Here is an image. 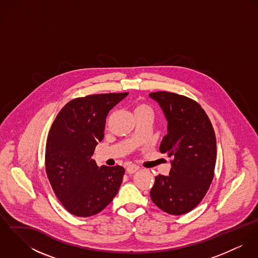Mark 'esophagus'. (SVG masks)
<instances>
[{
    "instance_id": "1",
    "label": "esophagus",
    "mask_w": 258,
    "mask_h": 258,
    "mask_svg": "<svg viewBox=\"0 0 258 258\" xmlns=\"http://www.w3.org/2000/svg\"><path fill=\"white\" fill-rule=\"evenodd\" d=\"M138 170H139V167L136 166V165H129V166L127 167V169H126V171H127L128 174H134V173L137 172Z\"/></svg>"
}]
</instances>
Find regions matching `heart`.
<instances>
[{
  "mask_svg": "<svg viewBox=\"0 0 258 258\" xmlns=\"http://www.w3.org/2000/svg\"><path fill=\"white\" fill-rule=\"evenodd\" d=\"M134 111H135V114H139V113H142V112H151V108L146 104L140 103V104L136 105Z\"/></svg>",
  "mask_w": 258,
  "mask_h": 258,
  "instance_id": "obj_1",
  "label": "heart"
}]
</instances>
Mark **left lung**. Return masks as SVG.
I'll return each mask as SVG.
<instances>
[{
    "mask_svg": "<svg viewBox=\"0 0 258 258\" xmlns=\"http://www.w3.org/2000/svg\"><path fill=\"white\" fill-rule=\"evenodd\" d=\"M168 122L160 152L173 157L169 176L159 175L150 196L162 211L181 216L195 209L214 178L217 140L213 125L201 105L190 98L167 91L152 92Z\"/></svg>",
    "mask_w": 258,
    "mask_h": 258,
    "instance_id": "1",
    "label": "left lung"
}]
</instances>
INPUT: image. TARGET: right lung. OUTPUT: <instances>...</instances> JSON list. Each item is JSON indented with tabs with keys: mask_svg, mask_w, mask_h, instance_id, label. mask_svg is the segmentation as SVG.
I'll list each match as a JSON object with an SVG mask.
<instances>
[{
	"mask_svg": "<svg viewBox=\"0 0 258 258\" xmlns=\"http://www.w3.org/2000/svg\"><path fill=\"white\" fill-rule=\"evenodd\" d=\"M127 95L106 93L75 98L59 111L51 125L45 171L55 196L74 216L87 218L100 213L118 192L124 168H99L91 157L104 137L109 111Z\"/></svg>",
	"mask_w": 258,
	"mask_h": 258,
	"instance_id": "obj_1",
	"label": "right lung"
}]
</instances>
